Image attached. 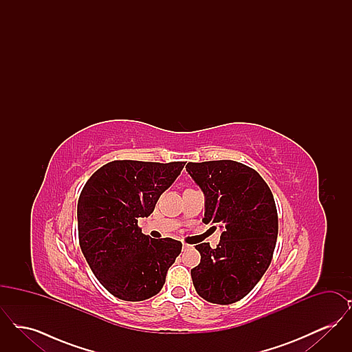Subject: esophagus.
I'll use <instances>...</instances> for the list:
<instances>
[{
	"instance_id": "esophagus-1",
	"label": "esophagus",
	"mask_w": 352,
	"mask_h": 352,
	"mask_svg": "<svg viewBox=\"0 0 352 352\" xmlns=\"http://www.w3.org/2000/svg\"><path fill=\"white\" fill-rule=\"evenodd\" d=\"M188 248H190V245H188V244H186V243H184V244H182V250H184V251H187Z\"/></svg>"
}]
</instances>
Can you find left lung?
<instances>
[{"mask_svg":"<svg viewBox=\"0 0 352 352\" xmlns=\"http://www.w3.org/2000/svg\"><path fill=\"white\" fill-rule=\"evenodd\" d=\"M186 170L206 197L203 223L223 230L217 248L195 245L201 263L191 269L194 287L211 303L240 301L273 257L278 234L273 194L256 170L231 160L188 162Z\"/></svg>","mask_w":352,"mask_h":352,"instance_id":"left-lung-1","label":"left lung"}]
</instances>
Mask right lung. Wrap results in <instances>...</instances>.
I'll list each match as a JSON object with an SVG mask.
<instances>
[{
	"label": "right lung",
	"instance_id": "obj_1",
	"mask_svg": "<svg viewBox=\"0 0 352 352\" xmlns=\"http://www.w3.org/2000/svg\"><path fill=\"white\" fill-rule=\"evenodd\" d=\"M184 164L118 160L84 184L78 201L79 244L99 283L120 300L145 301L160 293L182 251L178 240L142 234L138 218L151 215Z\"/></svg>",
	"mask_w": 352,
	"mask_h": 352
}]
</instances>
